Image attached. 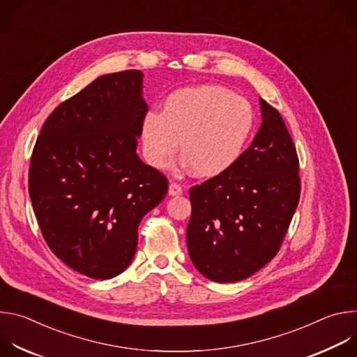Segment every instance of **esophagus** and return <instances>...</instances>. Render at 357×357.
Listing matches in <instances>:
<instances>
[{"label":"esophagus","mask_w":357,"mask_h":357,"mask_svg":"<svg viewBox=\"0 0 357 357\" xmlns=\"http://www.w3.org/2000/svg\"><path fill=\"white\" fill-rule=\"evenodd\" d=\"M168 193H169L171 196H178V195H181V193H182V186H181V185H178V183H175V182H172V183L169 185Z\"/></svg>","instance_id":"obj_1"}]
</instances>
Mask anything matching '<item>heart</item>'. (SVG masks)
<instances>
[{
    "label": "heart",
    "instance_id": "b5f03b06",
    "mask_svg": "<svg viewBox=\"0 0 357 357\" xmlns=\"http://www.w3.org/2000/svg\"><path fill=\"white\" fill-rule=\"evenodd\" d=\"M254 128V112L231 90L203 84L171 93L161 114L146 112L139 135L145 161L155 169L181 155L199 178H215L240 160Z\"/></svg>",
    "mask_w": 357,
    "mask_h": 357
}]
</instances>
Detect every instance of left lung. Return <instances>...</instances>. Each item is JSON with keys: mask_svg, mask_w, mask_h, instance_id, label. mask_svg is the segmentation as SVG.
Returning a JSON list of instances; mask_svg holds the SVG:
<instances>
[{"mask_svg": "<svg viewBox=\"0 0 357 357\" xmlns=\"http://www.w3.org/2000/svg\"><path fill=\"white\" fill-rule=\"evenodd\" d=\"M260 106L261 127L236 165L189 192V256L216 282L241 281L270 263L299 202L294 141L278 110L263 98Z\"/></svg>", "mask_w": 357, "mask_h": 357, "instance_id": "1", "label": "left lung"}]
</instances>
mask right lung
<instances>
[{"label": "right lung", "instance_id": "1", "mask_svg": "<svg viewBox=\"0 0 357 357\" xmlns=\"http://www.w3.org/2000/svg\"><path fill=\"white\" fill-rule=\"evenodd\" d=\"M139 70L97 77L42 126L28 189L42 236L72 270L109 280L132 261L141 219L168 192L137 139L148 106Z\"/></svg>", "mask_w": 357, "mask_h": 357}]
</instances>
